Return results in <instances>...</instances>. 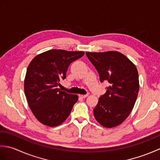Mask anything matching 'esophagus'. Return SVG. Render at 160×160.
<instances>
[{
  "label": "esophagus",
  "mask_w": 160,
  "mask_h": 160,
  "mask_svg": "<svg viewBox=\"0 0 160 160\" xmlns=\"http://www.w3.org/2000/svg\"><path fill=\"white\" fill-rule=\"evenodd\" d=\"M88 96H89V93H87V94H85V95H79V96H80V98H87Z\"/></svg>",
  "instance_id": "1"
}]
</instances>
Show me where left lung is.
I'll use <instances>...</instances> for the list:
<instances>
[{
  "mask_svg": "<svg viewBox=\"0 0 160 160\" xmlns=\"http://www.w3.org/2000/svg\"><path fill=\"white\" fill-rule=\"evenodd\" d=\"M86 55L99 73L100 82L109 83L94 108V117L104 127H116L127 119L137 100L140 88L137 68L118 52H86Z\"/></svg>",
  "mask_w": 160,
  "mask_h": 160,
  "instance_id": "obj_1",
  "label": "left lung"
}]
</instances>
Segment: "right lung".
<instances>
[{
	"label": "right lung",
	"mask_w": 160,
	"mask_h": 160,
	"mask_svg": "<svg viewBox=\"0 0 160 160\" xmlns=\"http://www.w3.org/2000/svg\"><path fill=\"white\" fill-rule=\"evenodd\" d=\"M84 54L83 52L52 49L38 54L29 63L24 90L30 109L42 124L56 127L69 115L78 97L58 87L60 81L66 78L69 64Z\"/></svg>",
	"instance_id": "1"
}]
</instances>
